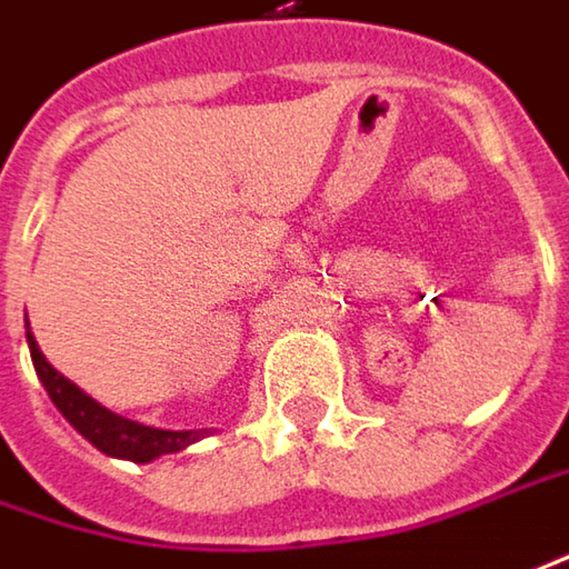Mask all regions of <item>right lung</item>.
I'll return each mask as SVG.
<instances>
[{
  "instance_id": "obj_1",
  "label": "right lung",
  "mask_w": 569,
  "mask_h": 569,
  "mask_svg": "<svg viewBox=\"0 0 569 569\" xmlns=\"http://www.w3.org/2000/svg\"><path fill=\"white\" fill-rule=\"evenodd\" d=\"M28 347H31L38 379L47 388L50 401L104 456L130 458V461H152V458L168 456V452H181V449H187L190 442H197L203 436L200 430H156V427H142L137 420H127V417L113 413L104 405H98L94 398H88L86 391L76 382H69L62 372H57L47 362V357L40 353L38 340H34L31 331H28Z\"/></svg>"
}]
</instances>
